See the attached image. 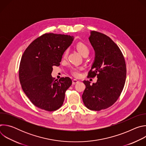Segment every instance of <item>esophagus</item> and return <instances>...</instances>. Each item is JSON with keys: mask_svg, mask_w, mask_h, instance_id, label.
I'll return each mask as SVG.
<instances>
[{"mask_svg": "<svg viewBox=\"0 0 146 146\" xmlns=\"http://www.w3.org/2000/svg\"><path fill=\"white\" fill-rule=\"evenodd\" d=\"M78 81L77 80H76V79H73V80H72V84H73V85L77 84V83H78Z\"/></svg>", "mask_w": 146, "mask_h": 146, "instance_id": "1", "label": "esophagus"}]
</instances>
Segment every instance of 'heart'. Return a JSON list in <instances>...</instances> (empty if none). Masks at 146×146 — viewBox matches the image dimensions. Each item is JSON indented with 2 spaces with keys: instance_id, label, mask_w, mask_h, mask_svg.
Listing matches in <instances>:
<instances>
[{
  "instance_id": "obj_1",
  "label": "heart",
  "mask_w": 146,
  "mask_h": 146,
  "mask_svg": "<svg viewBox=\"0 0 146 146\" xmlns=\"http://www.w3.org/2000/svg\"><path fill=\"white\" fill-rule=\"evenodd\" d=\"M76 48L78 51V52L82 55V56H87L90 53V48L87 45L83 43H78L76 45ZM68 55V50H66L63 54V58H66ZM82 70V68H73L71 69L72 74L76 77H78L81 74V71Z\"/></svg>"
}]
</instances>
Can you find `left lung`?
I'll use <instances>...</instances> for the list:
<instances>
[{
	"label": "left lung",
	"instance_id": "8db88e82",
	"mask_svg": "<svg viewBox=\"0 0 146 146\" xmlns=\"http://www.w3.org/2000/svg\"><path fill=\"white\" fill-rule=\"evenodd\" d=\"M89 40L95 51V58L88 78L97 77L96 83L86 86L82 98L90 110L106 109L117 100L125 82L126 64L123 55L114 41L106 35L91 31Z\"/></svg>",
	"mask_w": 146,
	"mask_h": 146
}]
</instances>
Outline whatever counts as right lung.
<instances>
[{
	"label": "right lung",
	"mask_w": 146,
	"mask_h": 146,
	"mask_svg": "<svg viewBox=\"0 0 146 146\" xmlns=\"http://www.w3.org/2000/svg\"><path fill=\"white\" fill-rule=\"evenodd\" d=\"M70 35L45 33L36 38L24 51L19 68V79L24 93L33 105L48 111L63 105L66 91L72 84L68 77L58 81L51 76L65 51L70 46Z\"/></svg>",
	"instance_id": "add662e5"
}]
</instances>
